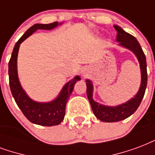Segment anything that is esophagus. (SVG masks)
<instances>
[{"mask_svg":"<svg viewBox=\"0 0 155 155\" xmlns=\"http://www.w3.org/2000/svg\"><path fill=\"white\" fill-rule=\"evenodd\" d=\"M81 75L84 76V77H85V76H87V75H88V73H89V70H88V67H84V68H82V70H81Z\"/></svg>","mask_w":155,"mask_h":155,"instance_id":"obj_1","label":"esophagus"}]
</instances>
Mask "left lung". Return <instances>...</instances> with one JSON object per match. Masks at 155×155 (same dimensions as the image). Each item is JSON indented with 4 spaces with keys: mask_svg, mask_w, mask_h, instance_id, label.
<instances>
[{
    "mask_svg": "<svg viewBox=\"0 0 155 155\" xmlns=\"http://www.w3.org/2000/svg\"><path fill=\"white\" fill-rule=\"evenodd\" d=\"M117 31V42L119 45L126 49H130L137 58L140 63V73H141V82L139 91L136 96L130 99L129 101L116 106H108L99 104L93 99V86L89 80H86L87 85V96L90 102L93 114L101 121L107 123L118 122L120 120L127 119L134 113L140 106L143 99L147 85V70H146V59L143 50L138 43L137 40L129 33L126 32L119 26H114Z\"/></svg>",
    "mask_w": 155,
    "mask_h": 155,
    "instance_id": "obj_1",
    "label": "left lung"
}]
</instances>
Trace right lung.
<instances>
[{"label": "right lung", "mask_w": 155, "mask_h": 155, "mask_svg": "<svg viewBox=\"0 0 155 155\" xmlns=\"http://www.w3.org/2000/svg\"><path fill=\"white\" fill-rule=\"evenodd\" d=\"M62 23L54 22L49 24L36 23L31 26L26 31L21 38L15 44L12 52L11 58L9 62V87L12 95L19 109L30 122L41 126H54L61 124L65 116L66 105L71 94L74 85L76 81L80 80L79 75H76L72 80L67 82L61 90L59 95L54 101L49 102H37L33 101L28 96L20 84L17 71L18 53L20 44L29 37L36 30H52Z\"/></svg>", "instance_id": "add662e5"}]
</instances>
